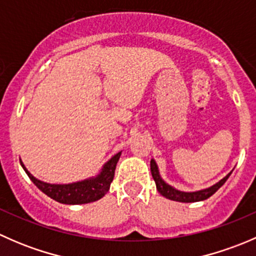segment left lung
<instances>
[{
    "instance_id": "1",
    "label": "left lung",
    "mask_w": 256,
    "mask_h": 256,
    "mask_svg": "<svg viewBox=\"0 0 256 256\" xmlns=\"http://www.w3.org/2000/svg\"><path fill=\"white\" fill-rule=\"evenodd\" d=\"M151 174L152 177H154V183H156V188L160 193H161L164 197H166L167 200H176V202H183V203H193V202H200V200H204L207 198L213 196L224 183L226 182L230 174H226V177L222 178L219 182H216V184L210 186V187L206 188V190H196V192H182V190H178L172 186H170L168 183L164 182L162 180L161 176H160V171L158 167H157L156 161L154 158L151 160Z\"/></svg>"
}]
</instances>
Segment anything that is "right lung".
Segmentation results:
<instances>
[{"mask_svg": "<svg viewBox=\"0 0 256 256\" xmlns=\"http://www.w3.org/2000/svg\"><path fill=\"white\" fill-rule=\"evenodd\" d=\"M120 156L121 152L114 154L112 158L102 166V171L98 176L79 180V182L68 183V184H50V183L37 180L30 174L23 162L20 160V166L23 167L30 180L52 200L63 203V204H85V203L95 202L106 194L114 176H115V168Z\"/></svg>", "mask_w": 256, "mask_h": 256, "instance_id": "1", "label": "right lung"}]
</instances>
